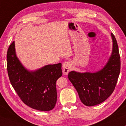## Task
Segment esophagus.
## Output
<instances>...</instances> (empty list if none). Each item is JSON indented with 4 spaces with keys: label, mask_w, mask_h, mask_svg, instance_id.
Instances as JSON below:
<instances>
[{
    "label": "esophagus",
    "mask_w": 126,
    "mask_h": 126,
    "mask_svg": "<svg viewBox=\"0 0 126 126\" xmlns=\"http://www.w3.org/2000/svg\"><path fill=\"white\" fill-rule=\"evenodd\" d=\"M72 67V63L71 62L66 61L63 63V74L66 75L68 73Z\"/></svg>",
    "instance_id": "esophagus-1"
}]
</instances>
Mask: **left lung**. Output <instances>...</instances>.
Returning a JSON list of instances; mask_svg holds the SVG:
<instances>
[{"mask_svg": "<svg viewBox=\"0 0 126 126\" xmlns=\"http://www.w3.org/2000/svg\"><path fill=\"white\" fill-rule=\"evenodd\" d=\"M112 51L108 63L95 73H79L72 71L68 79L78 92L83 104L88 107L99 104L112 94L120 72V56L115 36L111 34Z\"/></svg>", "mask_w": 126, "mask_h": 126, "instance_id": "left-lung-1", "label": "left lung"}]
</instances>
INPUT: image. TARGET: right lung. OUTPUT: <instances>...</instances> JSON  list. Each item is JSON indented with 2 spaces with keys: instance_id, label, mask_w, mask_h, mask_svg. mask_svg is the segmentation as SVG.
I'll list each match as a JSON object with an SVG mask.
<instances>
[{
  "instance_id": "1",
  "label": "right lung",
  "mask_w": 126,
  "mask_h": 126,
  "mask_svg": "<svg viewBox=\"0 0 126 126\" xmlns=\"http://www.w3.org/2000/svg\"><path fill=\"white\" fill-rule=\"evenodd\" d=\"M61 65V63L47 65L30 71L16 56L15 42L7 52V70L12 87L25 104L39 111H50L55 106L56 82L63 75Z\"/></svg>"
}]
</instances>
